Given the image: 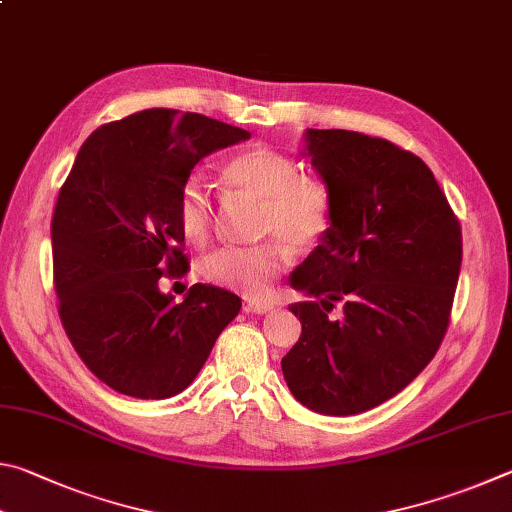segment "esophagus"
Instances as JSON below:
<instances>
[{
    "label": "esophagus",
    "mask_w": 512,
    "mask_h": 512,
    "mask_svg": "<svg viewBox=\"0 0 512 512\" xmlns=\"http://www.w3.org/2000/svg\"><path fill=\"white\" fill-rule=\"evenodd\" d=\"M245 310L251 312V315H265V312H272L274 306H272V303H267V301H249Z\"/></svg>",
    "instance_id": "1"
}]
</instances>
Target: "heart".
<instances>
[{
    "label": "heart",
    "instance_id": "1",
    "mask_svg": "<svg viewBox=\"0 0 512 512\" xmlns=\"http://www.w3.org/2000/svg\"><path fill=\"white\" fill-rule=\"evenodd\" d=\"M233 191L261 200L258 233L276 236L245 247H222L204 258L202 274L218 288L263 299L290 263V247L312 249L326 238L333 204L326 184L299 175V164L281 150L254 146L240 150L222 166ZM175 215L186 240L204 242L213 229L211 193L197 177L179 186Z\"/></svg>",
    "mask_w": 512,
    "mask_h": 512
}]
</instances>
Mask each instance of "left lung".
<instances>
[{"label": "left lung", "mask_w": 512, "mask_h": 512, "mask_svg": "<svg viewBox=\"0 0 512 512\" xmlns=\"http://www.w3.org/2000/svg\"><path fill=\"white\" fill-rule=\"evenodd\" d=\"M303 155L324 179L333 222L290 276L308 299L290 306L301 337L281 369L301 405L353 416L396 396L436 355L461 272V224L425 161L387 139L310 128Z\"/></svg>", "instance_id": "8db88e82"}]
</instances>
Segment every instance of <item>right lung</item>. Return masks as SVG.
<instances>
[{
    "instance_id": "add662e5",
    "label": "right lung",
    "mask_w": 512,
    "mask_h": 512,
    "mask_svg": "<svg viewBox=\"0 0 512 512\" xmlns=\"http://www.w3.org/2000/svg\"><path fill=\"white\" fill-rule=\"evenodd\" d=\"M251 134L152 107L105 123L78 150L51 220L58 315L85 366L123 396H177L242 301L195 283L182 303L159 279L188 272L177 193L197 161Z\"/></svg>"
}]
</instances>
